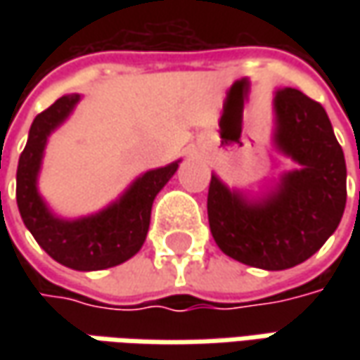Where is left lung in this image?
I'll return each instance as SVG.
<instances>
[{
	"label": "left lung",
	"mask_w": 360,
	"mask_h": 360,
	"mask_svg": "<svg viewBox=\"0 0 360 360\" xmlns=\"http://www.w3.org/2000/svg\"><path fill=\"white\" fill-rule=\"evenodd\" d=\"M276 146L300 164L260 202L208 186V222L220 250L242 264L292 269L337 230L347 204V164L325 108L302 91H276Z\"/></svg>",
	"instance_id": "left-lung-1"
}]
</instances>
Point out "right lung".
Here are the masks:
<instances>
[{"mask_svg": "<svg viewBox=\"0 0 360 360\" xmlns=\"http://www.w3.org/2000/svg\"><path fill=\"white\" fill-rule=\"evenodd\" d=\"M77 100V94L63 96L35 116L18 164L15 198L23 224L53 260L74 270H102L126 262L142 248L154 198L174 176L178 162L146 172L100 214L79 220L56 218L39 198L35 180L48 136L70 116Z\"/></svg>", "mask_w": 360, "mask_h": 360, "instance_id": "right-lung-1", "label": "right lung"}]
</instances>
